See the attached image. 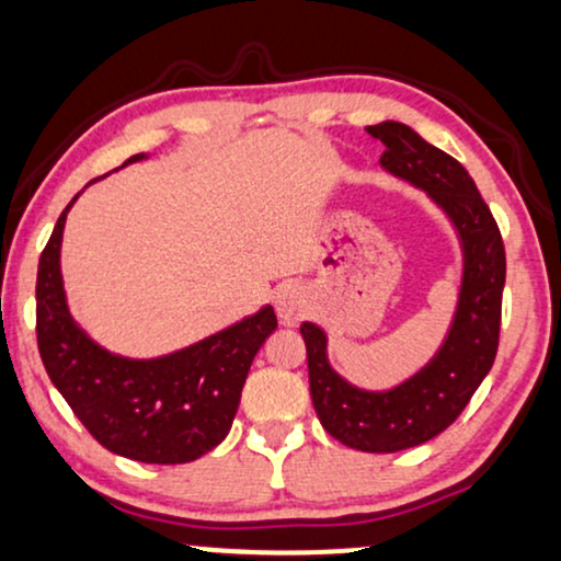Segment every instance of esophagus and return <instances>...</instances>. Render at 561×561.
<instances>
[{
  "mask_svg": "<svg viewBox=\"0 0 561 561\" xmlns=\"http://www.w3.org/2000/svg\"><path fill=\"white\" fill-rule=\"evenodd\" d=\"M275 311L283 324H296L309 314V298L298 286H288L275 296Z\"/></svg>",
  "mask_w": 561,
  "mask_h": 561,
  "instance_id": "34e87169",
  "label": "esophagus"
}]
</instances>
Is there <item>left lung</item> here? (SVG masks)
<instances>
[{"mask_svg": "<svg viewBox=\"0 0 561 561\" xmlns=\"http://www.w3.org/2000/svg\"><path fill=\"white\" fill-rule=\"evenodd\" d=\"M366 130L387 147L383 170L427 191L454 221L463 247L461 296L446 343L420 374L394 389L351 387L327 363L324 332L311 322L301 324L311 402L324 431L355 450L394 454L446 431L490 374L503 317L505 244L461 162L404 123L383 121Z\"/></svg>", "mask_w": 561, "mask_h": 561, "instance_id": "1", "label": "left lung"}]
</instances>
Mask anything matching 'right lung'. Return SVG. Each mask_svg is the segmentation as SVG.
Segmentation results:
<instances>
[{"label":"right lung","instance_id":"obj_1","mask_svg":"<svg viewBox=\"0 0 561 561\" xmlns=\"http://www.w3.org/2000/svg\"><path fill=\"white\" fill-rule=\"evenodd\" d=\"M138 159L144 154L128 162ZM71 203L58 216L38 263L35 334L43 366L100 446L144 463L195 461L229 435L254 355L278 327V317L273 307H263L154 360L103 351L75 324L64 296L58 252Z\"/></svg>","mask_w":561,"mask_h":561}]
</instances>
